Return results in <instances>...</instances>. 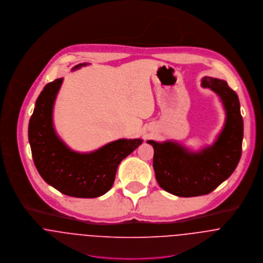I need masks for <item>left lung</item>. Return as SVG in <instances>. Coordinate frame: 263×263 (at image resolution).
Instances as JSON below:
<instances>
[{
	"mask_svg": "<svg viewBox=\"0 0 263 263\" xmlns=\"http://www.w3.org/2000/svg\"><path fill=\"white\" fill-rule=\"evenodd\" d=\"M202 87L218 95L225 110L223 129L212 145L194 151L174 140H148L161 189L177 197L208 195L233 174L241 157L243 119L237 93L220 79L204 77Z\"/></svg>",
	"mask_w": 263,
	"mask_h": 263,
	"instance_id": "left-lung-1",
	"label": "left lung"
}]
</instances>
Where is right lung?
<instances>
[{
  "label": "right lung",
  "instance_id": "obj_1",
  "mask_svg": "<svg viewBox=\"0 0 263 263\" xmlns=\"http://www.w3.org/2000/svg\"><path fill=\"white\" fill-rule=\"evenodd\" d=\"M87 62L72 67L77 70ZM63 78L47 84L30 118L28 138L41 177L60 193L74 198H98L111 190L120 162L142 144V139H118L90 152L70 149L53 125V108Z\"/></svg>",
  "mask_w": 263,
  "mask_h": 263
}]
</instances>
